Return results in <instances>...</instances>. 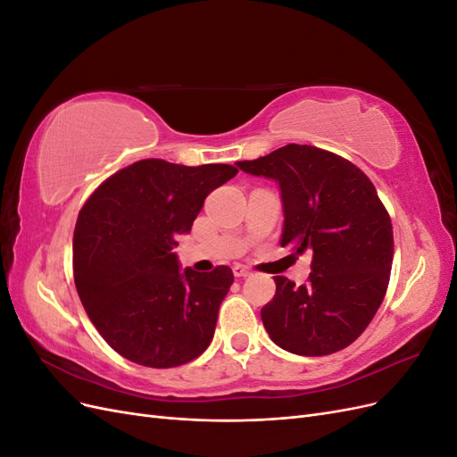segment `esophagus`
<instances>
[{
	"label": "esophagus",
	"instance_id": "34e87169",
	"mask_svg": "<svg viewBox=\"0 0 457 457\" xmlns=\"http://www.w3.org/2000/svg\"><path fill=\"white\" fill-rule=\"evenodd\" d=\"M232 272H234V276H237V278H244V276H250L252 274V270L247 269V267H244V265H234Z\"/></svg>",
	"mask_w": 457,
	"mask_h": 457
}]
</instances>
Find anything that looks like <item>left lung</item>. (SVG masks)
I'll use <instances>...</instances> for the list:
<instances>
[{"instance_id":"1","label":"left lung","mask_w":457,"mask_h":457,"mask_svg":"<svg viewBox=\"0 0 457 457\" xmlns=\"http://www.w3.org/2000/svg\"><path fill=\"white\" fill-rule=\"evenodd\" d=\"M237 165L278 183L280 244L312 255L307 284L274 276L276 294L261 309L267 334L301 356L349 347L376 316L391 276L393 225L376 187L349 160L309 145Z\"/></svg>"}]
</instances>
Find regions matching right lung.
Returning a JSON list of instances; mask_svg holds the SVG:
<instances>
[{
    "label": "right lung",
    "instance_id": "add662e5",
    "mask_svg": "<svg viewBox=\"0 0 457 457\" xmlns=\"http://www.w3.org/2000/svg\"><path fill=\"white\" fill-rule=\"evenodd\" d=\"M237 173L227 163L141 160L108 177L81 207L74 228L78 295L96 331L128 361L175 368L210 347L232 270L181 272L173 247L205 196Z\"/></svg>",
    "mask_w": 457,
    "mask_h": 457
}]
</instances>
